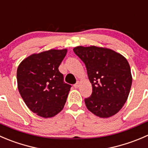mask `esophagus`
Here are the masks:
<instances>
[{
  "label": "esophagus",
  "instance_id": "34e87169",
  "mask_svg": "<svg viewBox=\"0 0 148 148\" xmlns=\"http://www.w3.org/2000/svg\"><path fill=\"white\" fill-rule=\"evenodd\" d=\"M79 86H80V82L77 81V83L74 85V87L75 88H79Z\"/></svg>",
  "mask_w": 148,
  "mask_h": 148
}]
</instances>
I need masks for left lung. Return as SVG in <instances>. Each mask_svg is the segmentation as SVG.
Returning <instances> with one entry per match:
<instances>
[{"mask_svg":"<svg viewBox=\"0 0 148 148\" xmlns=\"http://www.w3.org/2000/svg\"><path fill=\"white\" fill-rule=\"evenodd\" d=\"M73 51L84 62L92 85L91 96L85 99L87 109L101 118L116 114L125 103L132 82L127 59L96 46L76 47Z\"/></svg>","mask_w":148,"mask_h":148,"instance_id":"obj_1","label":"left lung"}]
</instances>
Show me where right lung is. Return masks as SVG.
<instances>
[{
  "label": "right lung",
  "instance_id": "add662e5",
  "mask_svg": "<svg viewBox=\"0 0 148 148\" xmlns=\"http://www.w3.org/2000/svg\"><path fill=\"white\" fill-rule=\"evenodd\" d=\"M67 49H49L24 59L17 69L18 91L29 109L44 118L63 109L71 89L58 70Z\"/></svg>",
  "mask_w": 148,
  "mask_h": 148
}]
</instances>
